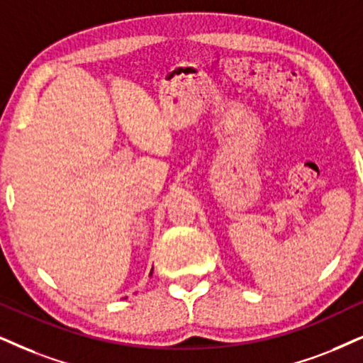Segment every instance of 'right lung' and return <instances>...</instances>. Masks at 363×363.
Masks as SVG:
<instances>
[{
    "instance_id": "obj_1",
    "label": "right lung",
    "mask_w": 363,
    "mask_h": 363,
    "mask_svg": "<svg viewBox=\"0 0 363 363\" xmlns=\"http://www.w3.org/2000/svg\"><path fill=\"white\" fill-rule=\"evenodd\" d=\"M149 277H152V269H150V274H149Z\"/></svg>"
}]
</instances>
